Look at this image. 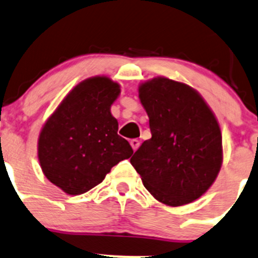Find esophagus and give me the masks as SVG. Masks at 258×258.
<instances>
[{"instance_id":"obj_1","label":"esophagus","mask_w":258,"mask_h":258,"mask_svg":"<svg viewBox=\"0 0 258 258\" xmlns=\"http://www.w3.org/2000/svg\"><path fill=\"white\" fill-rule=\"evenodd\" d=\"M131 146H132V148H133V151L136 152L137 149L139 148V146H141V142H139L138 139H132V141H131Z\"/></svg>"}]
</instances>
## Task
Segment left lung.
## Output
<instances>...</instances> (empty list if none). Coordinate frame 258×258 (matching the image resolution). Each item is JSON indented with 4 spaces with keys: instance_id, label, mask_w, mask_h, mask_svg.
Segmentation results:
<instances>
[{
    "instance_id": "obj_1",
    "label": "left lung",
    "mask_w": 258,
    "mask_h": 258,
    "mask_svg": "<svg viewBox=\"0 0 258 258\" xmlns=\"http://www.w3.org/2000/svg\"><path fill=\"white\" fill-rule=\"evenodd\" d=\"M139 99L152 138L131 158L143 185L158 201L181 207L213 185L223 162L222 133L203 97L164 77L144 82Z\"/></svg>"
}]
</instances>
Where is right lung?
<instances>
[{
  "label": "right lung",
  "instance_id": "add662e5",
  "mask_svg": "<svg viewBox=\"0 0 258 258\" xmlns=\"http://www.w3.org/2000/svg\"><path fill=\"white\" fill-rule=\"evenodd\" d=\"M119 94L120 86L110 78H88L71 91L44 124L39 162L45 177L66 194L87 192L133 154L110 112Z\"/></svg>",
  "mask_w": 258,
  "mask_h": 258
}]
</instances>
